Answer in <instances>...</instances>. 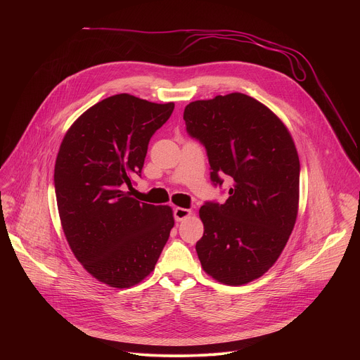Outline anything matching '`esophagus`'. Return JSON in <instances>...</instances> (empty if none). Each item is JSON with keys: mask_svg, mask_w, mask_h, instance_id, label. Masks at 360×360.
<instances>
[{"mask_svg": "<svg viewBox=\"0 0 360 360\" xmlns=\"http://www.w3.org/2000/svg\"><path fill=\"white\" fill-rule=\"evenodd\" d=\"M191 215H192V211H191V210L179 208V207L174 210V217H175V221H176V222H181V221L189 218Z\"/></svg>", "mask_w": 360, "mask_h": 360, "instance_id": "34e87169", "label": "esophagus"}]
</instances>
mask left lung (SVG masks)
I'll list each match as a JSON object with an SVG mask.
<instances>
[{"label": "left lung", "mask_w": 360, "mask_h": 360, "mask_svg": "<svg viewBox=\"0 0 360 360\" xmlns=\"http://www.w3.org/2000/svg\"><path fill=\"white\" fill-rule=\"evenodd\" d=\"M186 131L210 158L211 179L231 176L229 198L199 210L202 269L238 286L266 274L293 231L299 210V157L283 121L262 102L232 92L189 102Z\"/></svg>", "instance_id": "obj_1"}]
</instances>
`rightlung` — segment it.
I'll list each match as a JSON object with an SVG mask.
<instances>
[{
    "instance_id": "1",
    "label": "right lung",
    "mask_w": 360,
    "mask_h": 360,
    "mask_svg": "<svg viewBox=\"0 0 360 360\" xmlns=\"http://www.w3.org/2000/svg\"><path fill=\"white\" fill-rule=\"evenodd\" d=\"M174 107L112 95L78 117L61 142L54 184L64 235L84 269L111 288L135 286L155 269L174 228L168 205L141 203L124 191Z\"/></svg>"
}]
</instances>
